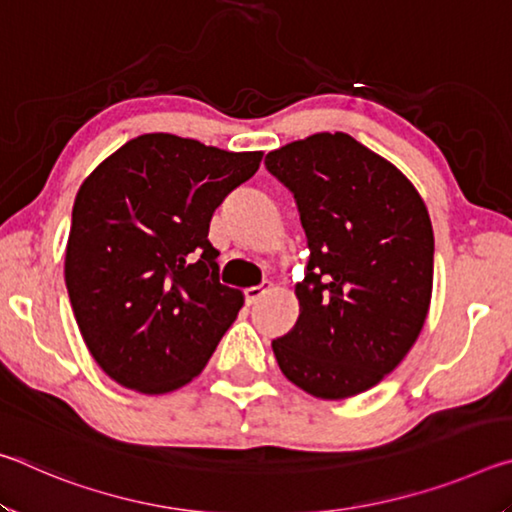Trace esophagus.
<instances>
[{
  "label": "esophagus",
  "instance_id": "1",
  "mask_svg": "<svg viewBox=\"0 0 512 512\" xmlns=\"http://www.w3.org/2000/svg\"><path fill=\"white\" fill-rule=\"evenodd\" d=\"M271 289V284H259V287H248L246 291H244V296H246V305H255V302L264 296V293Z\"/></svg>",
  "mask_w": 512,
  "mask_h": 512
}]
</instances>
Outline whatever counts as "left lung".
<instances>
[{"label": "left lung", "mask_w": 512, "mask_h": 512, "mask_svg": "<svg viewBox=\"0 0 512 512\" xmlns=\"http://www.w3.org/2000/svg\"><path fill=\"white\" fill-rule=\"evenodd\" d=\"M264 164L296 198L309 246L300 316L273 341L277 366L320 400L359 395L400 366L427 318V205L400 169L345 133L291 142Z\"/></svg>", "instance_id": "obj_1"}]
</instances>
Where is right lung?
Returning a JSON list of instances; mask_svg holds the SVG:
<instances>
[{"instance_id":"1","label":"right lung","mask_w":512,"mask_h":512,"mask_svg":"<svg viewBox=\"0 0 512 512\" xmlns=\"http://www.w3.org/2000/svg\"><path fill=\"white\" fill-rule=\"evenodd\" d=\"M262 151L232 153L149 133L126 142L76 194L65 284L83 341L117 384L171 393L201 375L244 293L219 280L207 232L255 176Z\"/></svg>"}]
</instances>
